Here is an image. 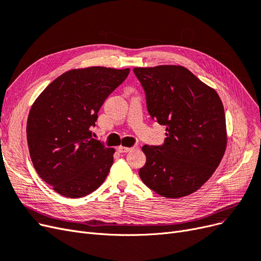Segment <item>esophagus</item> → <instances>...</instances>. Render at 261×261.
<instances>
[{
  "label": "esophagus",
  "instance_id": "1",
  "mask_svg": "<svg viewBox=\"0 0 261 261\" xmlns=\"http://www.w3.org/2000/svg\"><path fill=\"white\" fill-rule=\"evenodd\" d=\"M117 149H118L119 153H128V152H131L133 148L132 147H127V146H119Z\"/></svg>",
  "mask_w": 261,
  "mask_h": 261
}]
</instances>
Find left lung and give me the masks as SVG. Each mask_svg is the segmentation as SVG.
<instances>
[{"mask_svg": "<svg viewBox=\"0 0 261 261\" xmlns=\"http://www.w3.org/2000/svg\"><path fill=\"white\" fill-rule=\"evenodd\" d=\"M152 119L166 125L162 146L144 145L140 178L167 198L199 190L214 174L228 142L225 115L215 89L183 66L136 67Z\"/></svg>", "mask_w": 261, "mask_h": 261, "instance_id": "left-lung-1", "label": "left lung"}]
</instances>
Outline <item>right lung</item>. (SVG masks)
I'll return each mask as SVG.
<instances>
[{"mask_svg":"<svg viewBox=\"0 0 261 261\" xmlns=\"http://www.w3.org/2000/svg\"><path fill=\"white\" fill-rule=\"evenodd\" d=\"M129 68L92 66L61 74L33 102L27 141L36 171L65 197H83L102 184L115 148L92 138L104 100L124 81Z\"/></svg>","mask_w":261,"mask_h":261,"instance_id":"obj_1","label":"right lung"}]
</instances>
